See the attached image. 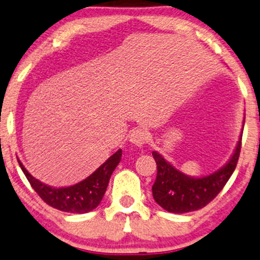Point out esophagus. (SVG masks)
Segmentation results:
<instances>
[{"mask_svg": "<svg viewBox=\"0 0 260 260\" xmlns=\"http://www.w3.org/2000/svg\"><path fill=\"white\" fill-rule=\"evenodd\" d=\"M129 141L138 147H143L147 143V134L144 129H134L129 136Z\"/></svg>", "mask_w": 260, "mask_h": 260, "instance_id": "34e87169", "label": "esophagus"}]
</instances>
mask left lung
<instances>
[{
  "instance_id": "8db88e82",
  "label": "left lung",
  "mask_w": 260,
  "mask_h": 260,
  "mask_svg": "<svg viewBox=\"0 0 260 260\" xmlns=\"http://www.w3.org/2000/svg\"><path fill=\"white\" fill-rule=\"evenodd\" d=\"M241 139L242 134L232 158L223 168L203 177L187 176L153 151L152 156L157 164L156 181L152 186L154 202L173 213L196 211L208 205L221 192L234 173L241 150Z\"/></svg>"
}]
</instances>
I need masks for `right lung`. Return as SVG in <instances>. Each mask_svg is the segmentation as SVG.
Instances as JSON below:
<instances>
[{"instance_id": "right-lung-1", "label": "right lung", "mask_w": 260, "mask_h": 260, "mask_svg": "<svg viewBox=\"0 0 260 260\" xmlns=\"http://www.w3.org/2000/svg\"><path fill=\"white\" fill-rule=\"evenodd\" d=\"M121 156L122 150L120 149L83 181L61 188H55L38 181L26 170L20 160L18 159V162L25 176L27 177L29 185L48 205L64 212L86 213L100 205L107 190L111 174L120 163Z\"/></svg>"}]
</instances>
